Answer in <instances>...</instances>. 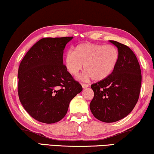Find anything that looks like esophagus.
<instances>
[{"label": "esophagus", "instance_id": "esophagus-1", "mask_svg": "<svg viewBox=\"0 0 154 154\" xmlns=\"http://www.w3.org/2000/svg\"><path fill=\"white\" fill-rule=\"evenodd\" d=\"M82 86L83 88H85L88 87V85L87 84H82Z\"/></svg>", "mask_w": 154, "mask_h": 154}]
</instances>
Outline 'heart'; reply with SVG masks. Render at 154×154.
Returning <instances> with one entry per match:
<instances>
[{
  "label": "heart",
  "instance_id": "heart-1",
  "mask_svg": "<svg viewBox=\"0 0 154 154\" xmlns=\"http://www.w3.org/2000/svg\"><path fill=\"white\" fill-rule=\"evenodd\" d=\"M119 52L112 45L83 43L75 47L74 52L65 56V65L70 74L77 76L83 69L86 72L83 79L93 78L100 81L113 72L117 65Z\"/></svg>",
  "mask_w": 154,
  "mask_h": 154
}]
</instances>
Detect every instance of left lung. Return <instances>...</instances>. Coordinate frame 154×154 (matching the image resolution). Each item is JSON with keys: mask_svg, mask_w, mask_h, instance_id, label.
I'll return each instance as SVG.
<instances>
[{"mask_svg": "<svg viewBox=\"0 0 154 154\" xmlns=\"http://www.w3.org/2000/svg\"><path fill=\"white\" fill-rule=\"evenodd\" d=\"M118 48L119 60L113 72L93 84L94 97L90 109L97 119L105 123L119 121L131 113L137 103L142 75L137 58L126 45L114 40Z\"/></svg>", "mask_w": 154, "mask_h": 154, "instance_id": "left-lung-1", "label": "left lung"}]
</instances>
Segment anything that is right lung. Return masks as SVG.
Listing matches in <instances>:
<instances>
[{"label":"right lung","mask_w":154,"mask_h":154,"mask_svg":"<svg viewBox=\"0 0 154 154\" xmlns=\"http://www.w3.org/2000/svg\"><path fill=\"white\" fill-rule=\"evenodd\" d=\"M72 38L41 39L19 65V100L26 111L40 122L54 123L61 120L71 100L82 91L63 60L66 45Z\"/></svg>","instance_id":"1"}]
</instances>
